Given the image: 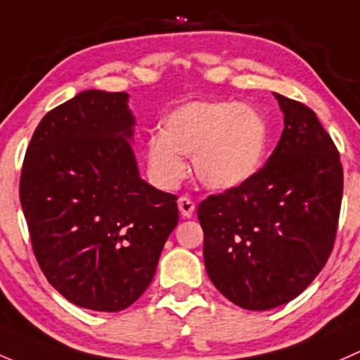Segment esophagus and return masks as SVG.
<instances>
[{
    "label": "esophagus",
    "instance_id": "1",
    "mask_svg": "<svg viewBox=\"0 0 360 360\" xmlns=\"http://www.w3.org/2000/svg\"><path fill=\"white\" fill-rule=\"evenodd\" d=\"M179 210H180L181 217L191 218L192 214H194V211H195V205L191 201V199L185 198V195H184V198L179 199Z\"/></svg>",
    "mask_w": 360,
    "mask_h": 360
}]
</instances>
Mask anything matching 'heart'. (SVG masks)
I'll return each mask as SVG.
<instances>
[{
  "label": "heart",
  "instance_id": "heart-1",
  "mask_svg": "<svg viewBox=\"0 0 360 360\" xmlns=\"http://www.w3.org/2000/svg\"><path fill=\"white\" fill-rule=\"evenodd\" d=\"M269 143L265 117L250 105L195 100L173 110L147 142L150 179L175 188L192 158L198 180L211 191L240 187L260 172Z\"/></svg>",
  "mask_w": 360,
  "mask_h": 360
}]
</instances>
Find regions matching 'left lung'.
<instances>
[{
    "instance_id": "obj_1",
    "label": "left lung",
    "mask_w": 360,
    "mask_h": 360,
    "mask_svg": "<svg viewBox=\"0 0 360 360\" xmlns=\"http://www.w3.org/2000/svg\"><path fill=\"white\" fill-rule=\"evenodd\" d=\"M284 129L246 184L198 207L211 283L246 310H270L309 288L331 255L343 168L316 112L274 94Z\"/></svg>"
}]
</instances>
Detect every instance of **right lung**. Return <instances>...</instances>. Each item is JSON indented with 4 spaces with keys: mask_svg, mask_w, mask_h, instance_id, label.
<instances>
[{
    "mask_svg": "<svg viewBox=\"0 0 360 360\" xmlns=\"http://www.w3.org/2000/svg\"><path fill=\"white\" fill-rule=\"evenodd\" d=\"M128 94L84 90L43 117L20 205L48 283L70 303L120 312L153 283L179 224L176 195L140 179Z\"/></svg>",
    "mask_w": 360,
    "mask_h": 360,
    "instance_id": "add662e5",
    "label": "right lung"
}]
</instances>
